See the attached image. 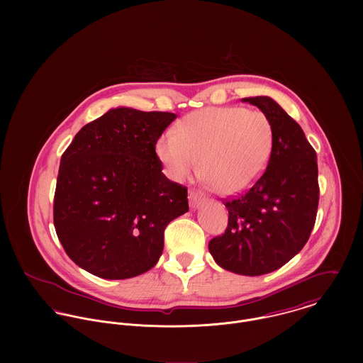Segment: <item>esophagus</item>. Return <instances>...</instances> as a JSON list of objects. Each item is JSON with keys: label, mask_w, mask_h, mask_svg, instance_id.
Listing matches in <instances>:
<instances>
[{"label": "esophagus", "mask_w": 363, "mask_h": 363, "mask_svg": "<svg viewBox=\"0 0 363 363\" xmlns=\"http://www.w3.org/2000/svg\"><path fill=\"white\" fill-rule=\"evenodd\" d=\"M189 200H190V206H191V208H197L200 207V206L206 201V197H204L201 193L193 190V191L189 193Z\"/></svg>", "instance_id": "obj_1"}]
</instances>
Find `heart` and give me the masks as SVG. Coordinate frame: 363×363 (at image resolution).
<instances>
[{
  "label": "heart",
  "mask_w": 363,
  "mask_h": 363,
  "mask_svg": "<svg viewBox=\"0 0 363 363\" xmlns=\"http://www.w3.org/2000/svg\"><path fill=\"white\" fill-rule=\"evenodd\" d=\"M272 150L274 128L267 114L240 106L193 111L156 143V154L173 180L193 176L201 159L208 186L220 194L252 187L264 174Z\"/></svg>",
  "instance_id": "1"
}]
</instances>
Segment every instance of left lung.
<instances>
[{"instance_id": "1", "label": "left lung", "mask_w": 363, "mask_h": 363, "mask_svg": "<svg viewBox=\"0 0 363 363\" xmlns=\"http://www.w3.org/2000/svg\"><path fill=\"white\" fill-rule=\"evenodd\" d=\"M269 118L274 150L259 180L225 199L228 228L208 249L222 268L249 277L272 272L296 256L311 238L320 187L317 155L301 125L271 98H246Z\"/></svg>"}]
</instances>
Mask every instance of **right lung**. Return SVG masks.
Here are the masks:
<instances>
[{"mask_svg": "<svg viewBox=\"0 0 363 363\" xmlns=\"http://www.w3.org/2000/svg\"><path fill=\"white\" fill-rule=\"evenodd\" d=\"M167 111L108 110L84 125L60 160L52 219L65 253L104 279L151 269L163 233L189 211L187 187L162 173L155 147Z\"/></svg>", "mask_w": 363, "mask_h": 363, "instance_id": "add662e5", "label": "right lung"}]
</instances>
